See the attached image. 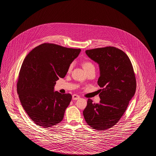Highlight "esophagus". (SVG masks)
Segmentation results:
<instances>
[{
    "label": "esophagus",
    "mask_w": 156,
    "mask_h": 156,
    "mask_svg": "<svg viewBox=\"0 0 156 156\" xmlns=\"http://www.w3.org/2000/svg\"><path fill=\"white\" fill-rule=\"evenodd\" d=\"M80 98V97L78 95H76V94H74L73 95V100H77V99H79Z\"/></svg>",
    "instance_id": "esophagus-1"
}]
</instances>
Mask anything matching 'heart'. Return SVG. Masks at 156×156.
<instances>
[{"mask_svg":"<svg viewBox=\"0 0 156 156\" xmlns=\"http://www.w3.org/2000/svg\"><path fill=\"white\" fill-rule=\"evenodd\" d=\"M73 63H71V64L69 65L68 67V72L71 71V69H72V68H73ZM83 68L85 69V70L86 71H88V70H89V69H90L95 68V66H94V64H93L92 62L89 61H84V62H83Z\"/></svg>","mask_w":156,"mask_h":156,"instance_id":"1","label":"heart"}]
</instances>
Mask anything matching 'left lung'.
Returning <instances> with one entry per match:
<instances>
[{
  "label": "left lung",
  "mask_w": 156,
  "mask_h": 156,
  "mask_svg": "<svg viewBox=\"0 0 156 156\" xmlns=\"http://www.w3.org/2000/svg\"><path fill=\"white\" fill-rule=\"evenodd\" d=\"M99 65L98 81L101 88L99 104L88 99L83 115L87 124L98 130H106L115 125L126 111L136 89L132 64L126 53L115 47L85 51Z\"/></svg>",
  "instance_id": "obj_1"
}]
</instances>
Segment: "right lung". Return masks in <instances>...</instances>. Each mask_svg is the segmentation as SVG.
<instances>
[{
    "mask_svg": "<svg viewBox=\"0 0 156 156\" xmlns=\"http://www.w3.org/2000/svg\"><path fill=\"white\" fill-rule=\"evenodd\" d=\"M80 48L45 43L33 49L23 62L17 91L23 108L35 124L49 127L59 123L72 99L69 94L54 91L55 81L64 78Z\"/></svg>",
    "mask_w": 156,
    "mask_h": 156,
    "instance_id": "add662e5",
    "label": "right lung"
}]
</instances>
